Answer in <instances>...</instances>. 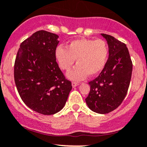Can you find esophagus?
Here are the masks:
<instances>
[{"label":"esophagus","mask_w":147,"mask_h":147,"mask_svg":"<svg viewBox=\"0 0 147 147\" xmlns=\"http://www.w3.org/2000/svg\"><path fill=\"white\" fill-rule=\"evenodd\" d=\"M78 85H79V83H78V82H72V88H75V87L78 86Z\"/></svg>","instance_id":"1"}]
</instances>
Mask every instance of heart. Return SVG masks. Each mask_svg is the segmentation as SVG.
Instances as JSON below:
<instances>
[{
	"instance_id": "b5f03b06",
	"label": "heart",
	"mask_w": 147,
	"mask_h": 147,
	"mask_svg": "<svg viewBox=\"0 0 147 147\" xmlns=\"http://www.w3.org/2000/svg\"><path fill=\"white\" fill-rule=\"evenodd\" d=\"M109 51L105 42L101 39H78L72 40L66 48L59 46L56 48L55 57L59 67L69 71L67 76L72 80H81L88 76H94L100 72L106 65Z\"/></svg>"
}]
</instances>
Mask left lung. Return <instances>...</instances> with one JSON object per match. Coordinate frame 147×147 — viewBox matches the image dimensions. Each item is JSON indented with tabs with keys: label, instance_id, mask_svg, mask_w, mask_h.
I'll return each instance as SVG.
<instances>
[{
	"label": "left lung",
	"instance_id": "8db88e82",
	"mask_svg": "<svg viewBox=\"0 0 147 147\" xmlns=\"http://www.w3.org/2000/svg\"><path fill=\"white\" fill-rule=\"evenodd\" d=\"M101 36L108 44V59L99 76L89 82L90 90L85 102L93 112L105 114L117 108L126 97L133 65L125 44L112 36Z\"/></svg>",
	"mask_w": 147,
	"mask_h": 147
}]
</instances>
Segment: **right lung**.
I'll list each match as a JSON object with an SVG mask.
<instances>
[{
	"mask_svg": "<svg viewBox=\"0 0 147 147\" xmlns=\"http://www.w3.org/2000/svg\"><path fill=\"white\" fill-rule=\"evenodd\" d=\"M59 36L34 33L20 45L14 65V80L20 97L29 108L43 115L57 113L72 90L56 62Z\"/></svg>",
	"mask_w": 147,
	"mask_h": 147,
	"instance_id": "right-lung-1",
	"label": "right lung"
}]
</instances>
